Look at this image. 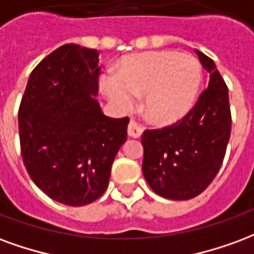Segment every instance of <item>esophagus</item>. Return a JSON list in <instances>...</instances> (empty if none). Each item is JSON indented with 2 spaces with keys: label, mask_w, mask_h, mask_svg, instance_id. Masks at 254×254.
Masks as SVG:
<instances>
[{
  "label": "esophagus",
  "mask_w": 254,
  "mask_h": 254,
  "mask_svg": "<svg viewBox=\"0 0 254 254\" xmlns=\"http://www.w3.org/2000/svg\"><path fill=\"white\" fill-rule=\"evenodd\" d=\"M143 134V128L140 127L136 122L134 120H131L128 125V135L129 136H132V138H139L140 135Z\"/></svg>",
  "instance_id": "esophagus-1"
}]
</instances>
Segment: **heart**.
I'll use <instances>...</instances> for the list:
<instances>
[{
	"instance_id": "obj_1",
	"label": "heart",
	"mask_w": 254,
	"mask_h": 254,
	"mask_svg": "<svg viewBox=\"0 0 254 254\" xmlns=\"http://www.w3.org/2000/svg\"><path fill=\"white\" fill-rule=\"evenodd\" d=\"M203 81L199 62L177 51H154L127 57L118 74L101 75L100 88L116 108L128 114L136 97L153 123L169 126L188 115Z\"/></svg>"
}]
</instances>
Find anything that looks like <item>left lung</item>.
<instances>
[{
  "label": "left lung",
  "instance_id": "left-lung-1",
  "mask_svg": "<svg viewBox=\"0 0 254 254\" xmlns=\"http://www.w3.org/2000/svg\"><path fill=\"white\" fill-rule=\"evenodd\" d=\"M210 73L207 90L181 122L142 135V172L157 195L188 200L210 186L225 158L230 139L229 90L214 61L195 50Z\"/></svg>",
  "mask_w": 254,
  "mask_h": 254
}]
</instances>
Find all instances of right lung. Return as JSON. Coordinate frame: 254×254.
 Instances as JSON below:
<instances>
[{"mask_svg":"<svg viewBox=\"0 0 254 254\" xmlns=\"http://www.w3.org/2000/svg\"><path fill=\"white\" fill-rule=\"evenodd\" d=\"M99 51L64 44L33 68L18 109L24 165L53 200L85 205L107 190L128 118L105 116Z\"/></svg>","mask_w":254,"mask_h":254,"instance_id":"obj_1","label":"right lung"}]
</instances>
